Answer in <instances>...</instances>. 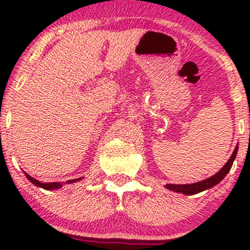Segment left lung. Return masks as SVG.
<instances>
[{"label": "left lung", "mask_w": 250, "mask_h": 250, "mask_svg": "<svg viewBox=\"0 0 250 250\" xmlns=\"http://www.w3.org/2000/svg\"><path fill=\"white\" fill-rule=\"evenodd\" d=\"M237 150H239V146H236L234 149L233 154H231L230 159L227 161V163L223 166L222 168L217 171L216 174L213 175V176L208 177V179L200 181V182H195V183H189V185H171V183H168L166 185L165 187L169 189V190L175 191V193H181L185 195H195L197 193H201L203 190H207L209 188H213L214 186L219 185V183L226 177V175L229 173L230 170L231 166H233V162L236 157Z\"/></svg>", "instance_id": "1"}]
</instances>
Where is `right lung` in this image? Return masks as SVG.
Wrapping results in <instances>:
<instances>
[{
  "label": "right lung",
  "instance_id": "add662e5",
  "mask_svg": "<svg viewBox=\"0 0 250 250\" xmlns=\"http://www.w3.org/2000/svg\"><path fill=\"white\" fill-rule=\"evenodd\" d=\"M24 174H25V177H27V179L29 180L31 183H33V185H35L40 188L45 189V190H55V189L62 188V186H63V183H61V182H40L39 180L34 179V177H31L30 175H28L27 173H24ZM82 179H83V177H80V179L69 180V181H67V182H64V183H67V185H70V183L79 182V181H81Z\"/></svg>",
  "mask_w": 250,
  "mask_h": 250
}]
</instances>
